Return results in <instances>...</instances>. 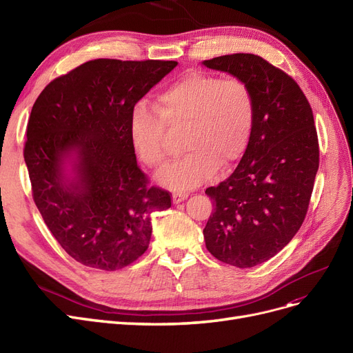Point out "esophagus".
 I'll return each mask as SVG.
<instances>
[{
	"label": "esophagus",
	"mask_w": 353,
	"mask_h": 353,
	"mask_svg": "<svg viewBox=\"0 0 353 353\" xmlns=\"http://www.w3.org/2000/svg\"><path fill=\"white\" fill-rule=\"evenodd\" d=\"M188 197H189V193H186V192H174L173 193V203H174V205H177V203L183 201L184 199H188Z\"/></svg>",
	"instance_id": "obj_1"
}]
</instances>
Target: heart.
Listing matches in <instances>:
<instances>
[{
  "label": "heart",
  "mask_w": 353,
  "mask_h": 353,
  "mask_svg": "<svg viewBox=\"0 0 353 353\" xmlns=\"http://www.w3.org/2000/svg\"><path fill=\"white\" fill-rule=\"evenodd\" d=\"M153 107H134L130 137L141 161L159 170L170 161L165 130L183 128L186 156L159 179L174 190L194 189L216 170L232 167L245 153L256 119L254 96L245 80L206 71H190L167 85Z\"/></svg>",
  "instance_id": "heart-1"
}]
</instances>
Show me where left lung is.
<instances>
[{"mask_svg": "<svg viewBox=\"0 0 353 353\" xmlns=\"http://www.w3.org/2000/svg\"><path fill=\"white\" fill-rule=\"evenodd\" d=\"M203 65L245 80L256 101L242 160L206 189L214 210L203 229L217 261L253 268L279 253L303 223L319 169L316 127L298 83L259 55H221Z\"/></svg>", "mask_w": 353, "mask_h": 353, "instance_id": "8db88e82", "label": "left lung"}]
</instances>
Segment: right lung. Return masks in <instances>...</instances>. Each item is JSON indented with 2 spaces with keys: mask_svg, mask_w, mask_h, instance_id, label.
Instances as JSON below:
<instances>
[{
  "mask_svg": "<svg viewBox=\"0 0 353 353\" xmlns=\"http://www.w3.org/2000/svg\"><path fill=\"white\" fill-rule=\"evenodd\" d=\"M176 61H87L54 79L35 100L24 160L32 199L60 246L87 268L119 270L152 237V213L172 194L150 186L130 137V117ZM72 158L74 176L63 165Z\"/></svg>",
  "mask_w": 353,
  "mask_h": 353,
  "instance_id": "add662e5",
  "label": "right lung"
}]
</instances>
